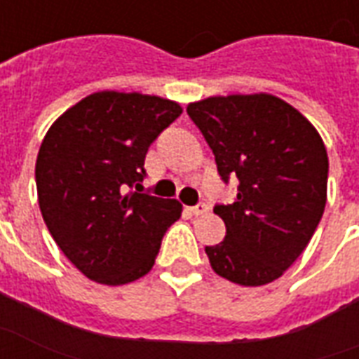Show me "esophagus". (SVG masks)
Segmentation results:
<instances>
[{"label": "esophagus", "instance_id": "34e87169", "mask_svg": "<svg viewBox=\"0 0 359 359\" xmlns=\"http://www.w3.org/2000/svg\"><path fill=\"white\" fill-rule=\"evenodd\" d=\"M187 210H189L193 216H203V214H206L210 208H208V205H197V206H191V208H187Z\"/></svg>", "mask_w": 359, "mask_h": 359}]
</instances>
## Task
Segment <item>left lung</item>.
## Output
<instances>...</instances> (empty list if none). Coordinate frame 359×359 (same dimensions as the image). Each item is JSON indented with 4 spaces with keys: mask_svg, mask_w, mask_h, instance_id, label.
I'll use <instances>...</instances> for the list:
<instances>
[{
    "mask_svg": "<svg viewBox=\"0 0 359 359\" xmlns=\"http://www.w3.org/2000/svg\"><path fill=\"white\" fill-rule=\"evenodd\" d=\"M222 180L239 177L233 205L214 208L226 237L206 247L212 269L260 287L283 276L312 239L327 203L325 143L304 114L271 93L214 95L187 104Z\"/></svg>",
    "mask_w": 359,
    "mask_h": 359,
    "instance_id": "obj_1",
    "label": "left lung"
}]
</instances>
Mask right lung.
Listing matches in <instances>:
<instances>
[{"instance_id":"1","label":"right lung","mask_w":359,"mask_h":359,"mask_svg":"<svg viewBox=\"0 0 359 359\" xmlns=\"http://www.w3.org/2000/svg\"><path fill=\"white\" fill-rule=\"evenodd\" d=\"M158 95L104 90L55 120L36 158L41 216L62 255L101 285L147 276L182 203L135 193L145 154L182 114ZM130 191H128L127 189Z\"/></svg>"}]
</instances>
